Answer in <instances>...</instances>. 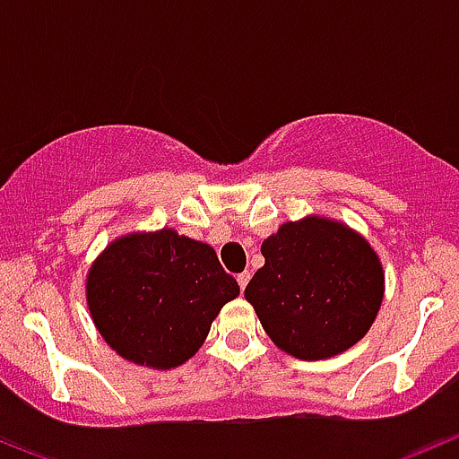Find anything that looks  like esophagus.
<instances>
[{
	"instance_id": "esophagus-1",
	"label": "esophagus",
	"mask_w": 459,
	"mask_h": 459,
	"mask_svg": "<svg viewBox=\"0 0 459 459\" xmlns=\"http://www.w3.org/2000/svg\"><path fill=\"white\" fill-rule=\"evenodd\" d=\"M237 282H238V287H241V291H246V287H248V282H250V273H248V271H246V273H238L237 275Z\"/></svg>"
}]
</instances>
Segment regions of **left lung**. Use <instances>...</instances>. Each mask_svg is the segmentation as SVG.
I'll return each instance as SVG.
<instances>
[{"label": "left lung", "mask_w": 459, "mask_h": 459, "mask_svg": "<svg viewBox=\"0 0 459 459\" xmlns=\"http://www.w3.org/2000/svg\"><path fill=\"white\" fill-rule=\"evenodd\" d=\"M264 266L246 287L280 350L331 359L368 333L384 296V271L368 241L324 218L287 222L262 243Z\"/></svg>", "instance_id": "8db88e82"}]
</instances>
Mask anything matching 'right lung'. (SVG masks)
Here are the masks:
<instances>
[{"instance_id":"obj_1","label":"right lung","mask_w":459,"mask_h":459,"mask_svg":"<svg viewBox=\"0 0 459 459\" xmlns=\"http://www.w3.org/2000/svg\"><path fill=\"white\" fill-rule=\"evenodd\" d=\"M237 280L211 246L174 230L109 243L87 275V303L105 342L140 366L169 370L190 359Z\"/></svg>"}]
</instances>
